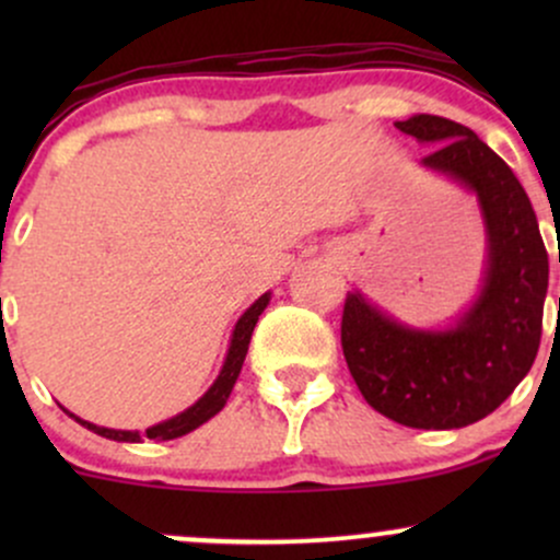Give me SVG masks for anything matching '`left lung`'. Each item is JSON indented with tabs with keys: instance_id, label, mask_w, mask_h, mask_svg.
<instances>
[{
	"instance_id": "obj_1",
	"label": "left lung",
	"mask_w": 560,
	"mask_h": 560,
	"mask_svg": "<svg viewBox=\"0 0 560 560\" xmlns=\"http://www.w3.org/2000/svg\"><path fill=\"white\" fill-rule=\"evenodd\" d=\"M423 144L421 160L479 199L487 226V276L458 324L410 329L361 292L342 313L347 369L371 408L413 429H460L485 419L529 374L542 337L548 249L524 186L471 128L413 115L395 124Z\"/></svg>"
}]
</instances>
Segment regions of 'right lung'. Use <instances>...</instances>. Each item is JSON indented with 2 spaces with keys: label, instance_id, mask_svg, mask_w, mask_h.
<instances>
[{
  "label": "right lung",
  "instance_id": "1",
  "mask_svg": "<svg viewBox=\"0 0 560 560\" xmlns=\"http://www.w3.org/2000/svg\"><path fill=\"white\" fill-rule=\"evenodd\" d=\"M268 300H271V292H266L262 298H258L253 302V305L244 311V316L236 320L234 326V334H231V345H229V352H226V361H223V369L218 378L213 382V387L205 392L199 400L191 405V408H186L184 413L173 416V419L163 421V423H155V427H150L144 432L147 440H158V442H165V440H176V436H184L189 432H195L197 427H202L205 421H210L218 410L223 408L229 400L231 389H234L236 384V376H240L242 371V363H244V355H247V347H249V339H253V329L255 324H258V316L262 311H266ZM73 416V413H70ZM75 421L81 423V427H86L89 432L100 434V436H107V440H115V442H141V434L139 432H124V429H107V427H96V423H89L79 419V416H73Z\"/></svg>",
  "mask_w": 560,
  "mask_h": 560
}]
</instances>
